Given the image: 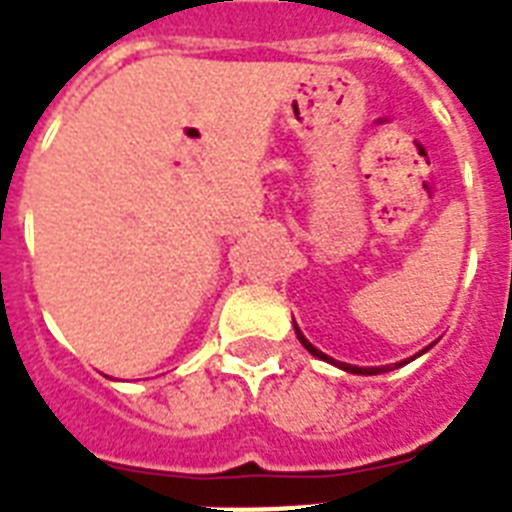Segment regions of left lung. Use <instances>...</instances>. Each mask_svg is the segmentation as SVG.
Here are the masks:
<instances>
[{"mask_svg":"<svg viewBox=\"0 0 512 512\" xmlns=\"http://www.w3.org/2000/svg\"><path fill=\"white\" fill-rule=\"evenodd\" d=\"M295 335H297V340L303 342V348L308 350L311 356L321 358V361H329V364L340 366V369H345V372H350V374H382V372H390L388 366H350V364H342V361H335V358L327 356V353H321L319 348H313L311 342L305 340V335H303V332H300V327H297V324H295ZM425 350H428V348H425ZM404 364H406V361H398L396 369H398V366H404Z\"/></svg>","mask_w":512,"mask_h":512,"instance_id":"left-lung-1","label":"left lung"}]
</instances>
